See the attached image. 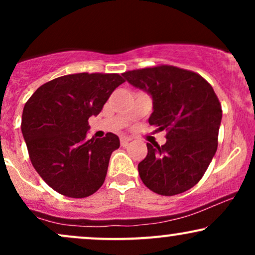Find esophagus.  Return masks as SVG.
Masks as SVG:
<instances>
[{
	"instance_id": "esophagus-1",
	"label": "esophagus",
	"mask_w": 255,
	"mask_h": 255,
	"mask_svg": "<svg viewBox=\"0 0 255 255\" xmlns=\"http://www.w3.org/2000/svg\"><path fill=\"white\" fill-rule=\"evenodd\" d=\"M130 140H131V137L126 136V135H122L121 137H120V141H121V145L122 146H127L128 142H129Z\"/></svg>"
}]
</instances>
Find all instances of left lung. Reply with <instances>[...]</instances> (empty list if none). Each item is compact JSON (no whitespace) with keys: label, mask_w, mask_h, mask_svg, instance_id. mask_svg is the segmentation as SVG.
I'll return each mask as SVG.
<instances>
[{"label":"left lung","mask_w":255,"mask_h":255,"mask_svg":"<svg viewBox=\"0 0 255 255\" xmlns=\"http://www.w3.org/2000/svg\"><path fill=\"white\" fill-rule=\"evenodd\" d=\"M151 96L148 124L166 130L164 145L147 144V156L137 164L141 181L152 192L176 195L195 186L216 151L222 107L212 86L197 73L157 66L122 74Z\"/></svg>","instance_id":"obj_1"}]
</instances>
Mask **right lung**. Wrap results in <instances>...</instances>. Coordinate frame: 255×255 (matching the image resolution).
Here are the masks:
<instances>
[{
	"mask_svg": "<svg viewBox=\"0 0 255 255\" xmlns=\"http://www.w3.org/2000/svg\"><path fill=\"white\" fill-rule=\"evenodd\" d=\"M122 83L119 74L63 75L38 87L26 102L21 131L31 163L54 191L86 198L104 183L120 139L113 133L87 139L89 119Z\"/></svg>",
	"mask_w": 255,
	"mask_h": 255,
	"instance_id": "obj_1",
	"label": "right lung"
}]
</instances>
